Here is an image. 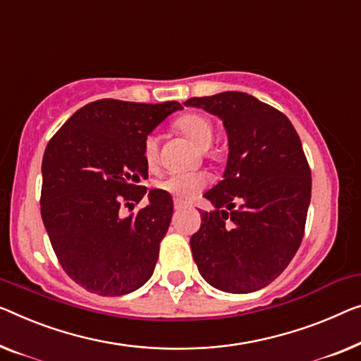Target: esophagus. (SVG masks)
<instances>
[{
    "instance_id": "esophagus-1",
    "label": "esophagus",
    "mask_w": 361,
    "mask_h": 361,
    "mask_svg": "<svg viewBox=\"0 0 361 361\" xmlns=\"http://www.w3.org/2000/svg\"><path fill=\"white\" fill-rule=\"evenodd\" d=\"M186 204H183L181 201H175V211H181V209H185Z\"/></svg>"
}]
</instances>
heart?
<instances>
[{
  "label": "heart",
  "mask_w": 361,
  "mask_h": 361,
  "mask_svg": "<svg viewBox=\"0 0 361 361\" xmlns=\"http://www.w3.org/2000/svg\"><path fill=\"white\" fill-rule=\"evenodd\" d=\"M175 129L190 139L197 149L206 150L212 146L215 137V126L211 118L197 111L183 113L173 121ZM142 155L149 166H154L159 160V141L154 134L144 139ZM159 190L170 192L178 201H190L199 191L207 186V176L202 173H173L157 181Z\"/></svg>",
  "instance_id": "heart-1"
}]
</instances>
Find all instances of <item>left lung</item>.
<instances>
[{"label":"left lung","instance_id":"1","mask_svg":"<svg viewBox=\"0 0 361 361\" xmlns=\"http://www.w3.org/2000/svg\"><path fill=\"white\" fill-rule=\"evenodd\" d=\"M185 105L224 121L228 160L224 180L204 197L190 245L199 272L230 293L256 292L281 276L298 251L311 199V170L287 116L245 92L192 97Z\"/></svg>","mask_w":361,"mask_h":361}]
</instances>
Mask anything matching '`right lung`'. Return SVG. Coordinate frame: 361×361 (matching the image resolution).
I'll return each instance as SVG.
<instances>
[{
  "label": "right lung",
  "instance_id": "obj_1",
  "mask_svg": "<svg viewBox=\"0 0 361 361\" xmlns=\"http://www.w3.org/2000/svg\"><path fill=\"white\" fill-rule=\"evenodd\" d=\"M178 102L136 104L115 99L79 109L47 144L40 212L63 271L102 297L131 293L152 276L173 201L162 190L129 217L147 178L142 144Z\"/></svg>",
  "mask_w": 361,
  "mask_h": 361
}]
</instances>
